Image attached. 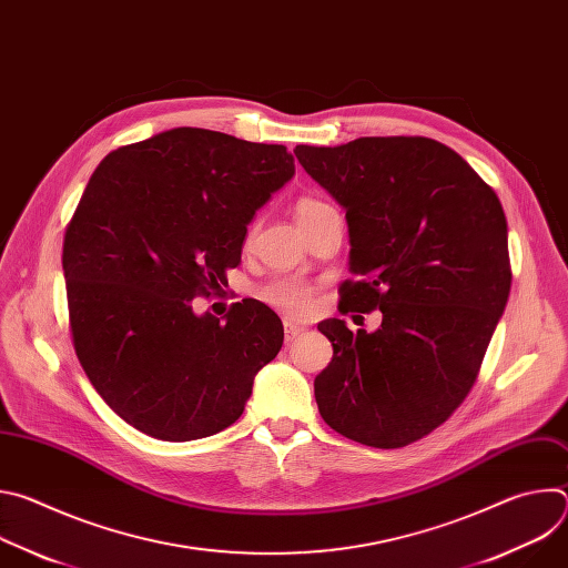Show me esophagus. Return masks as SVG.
I'll return each instance as SVG.
<instances>
[{"mask_svg":"<svg viewBox=\"0 0 568 568\" xmlns=\"http://www.w3.org/2000/svg\"><path fill=\"white\" fill-rule=\"evenodd\" d=\"M303 335V328L298 326V323H292V321H285V344H292L296 337Z\"/></svg>","mask_w":568,"mask_h":568,"instance_id":"obj_1","label":"esophagus"}]
</instances>
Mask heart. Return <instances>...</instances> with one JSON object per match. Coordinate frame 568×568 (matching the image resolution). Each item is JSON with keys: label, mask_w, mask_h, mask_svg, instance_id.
Instances as JSON below:
<instances>
[{"label": "heart", "mask_w": 568, "mask_h": 568, "mask_svg": "<svg viewBox=\"0 0 568 568\" xmlns=\"http://www.w3.org/2000/svg\"><path fill=\"white\" fill-rule=\"evenodd\" d=\"M326 209H331L326 202L314 200V197H303L296 204V220L303 222ZM263 298L270 305H274L287 314H305L312 303V290H310V285H305L298 278H278V281H272L263 290Z\"/></svg>", "instance_id": "heart-1"}]
</instances>
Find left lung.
<instances>
[{"label":"left lung","instance_id":"8db88e82","mask_svg":"<svg viewBox=\"0 0 568 568\" xmlns=\"http://www.w3.org/2000/svg\"><path fill=\"white\" fill-rule=\"evenodd\" d=\"M305 173L346 211L344 312H382L373 333L328 318L333 362L314 379L318 414L368 447H404L443 425L476 382L510 294L497 193L427 136L296 145Z\"/></svg>","mask_w":568,"mask_h":568}]
</instances>
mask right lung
Returning a JSON list of instances; mask_svg holds the SVG:
<instances>
[{"label":"right lung","mask_w":568,"mask_h":568,"mask_svg":"<svg viewBox=\"0 0 568 568\" xmlns=\"http://www.w3.org/2000/svg\"><path fill=\"white\" fill-rule=\"evenodd\" d=\"M294 178L285 145L173 128L110 152L62 245L75 355L108 407L169 443L233 425L283 346L261 301L220 321L191 301L240 263L247 224Z\"/></svg>","instance_id":"add662e5"}]
</instances>
